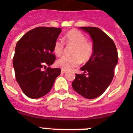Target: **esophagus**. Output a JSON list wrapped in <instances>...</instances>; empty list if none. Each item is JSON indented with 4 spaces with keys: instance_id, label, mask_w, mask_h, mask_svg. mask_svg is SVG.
Returning a JSON list of instances; mask_svg holds the SVG:
<instances>
[{
    "instance_id": "1",
    "label": "esophagus",
    "mask_w": 133,
    "mask_h": 133,
    "mask_svg": "<svg viewBox=\"0 0 133 133\" xmlns=\"http://www.w3.org/2000/svg\"><path fill=\"white\" fill-rule=\"evenodd\" d=\"M66 72H67L66 70H61V73H62V74H64V73H66Z\"/></svg>"
}]
</instances>
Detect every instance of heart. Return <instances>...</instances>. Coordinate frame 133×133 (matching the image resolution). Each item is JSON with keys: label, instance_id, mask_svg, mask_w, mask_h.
<instances>
[{"label": "heart", "instance_id": "obj_1", "mask_svg": "<svg viewBox=\"0 0 133 133\" xmlns=\"http://www.w3.org/2000/svg\"><path fill=\"white\" fill-rule=\"evenodd\" d=\"M68 44H74L72 50L73 56H63L57 61V65L63 70H71L83 62L89 61L94 52L92 42L86 39V37L81 31L72 29L65 35ZM64 50V42L61 38H58L53 46L54 53L60 56Z\"/></svg>", "mask_w": 133, "mask_h": 133}]
</instances>
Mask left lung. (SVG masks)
<instances>
[{
    "label": "left lung",
    "mask_w": 133,
    "mask_h": 133,
    "mask_svg": "<svg viewBox=\"0 0 133 133\" xmlns=\"http://www.w3.org/2000/svg\"><path fill=\"white\" fill-rule=\"evenodd\" d=\"M89 33L94 44V52L81 70L84 74H76L73 89L82 96L94 99L100 96L111 84L114 69L118 61L117 50L111 39L96 27H80Z\"/></svg>",
    "instance_id": "8db88e82"
}]
</instances>
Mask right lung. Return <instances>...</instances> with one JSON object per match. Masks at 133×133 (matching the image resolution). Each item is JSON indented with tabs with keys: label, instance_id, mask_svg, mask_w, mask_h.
Wrapping results in <instances>:
<instances>
[{
	"label": "right lung",
	"instance_id": "right-lung-1",
	"mask_svg": "<svg viewBox=\"0 0 133 133\" xmlns=\"http://www.w3.org/2000/svg\"><path fill=\"white\" fill-rule=\"evenodd\" d=\"M61 29L37 27L24 34L17 42L13 60L16 81L24 94L36 99L47 94L61 69L48 68L55 61L53 46Z\"/></svg>",
	"mask_w": 133,
	"mask_h": 133
}]
</instances>
